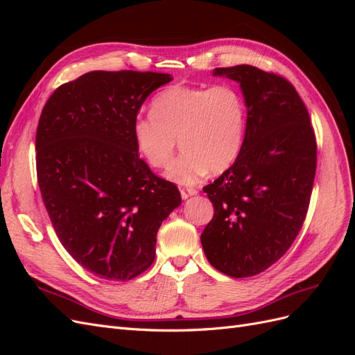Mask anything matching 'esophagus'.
<instances>
[{"instance_id":"1","label":"esophagus","mask_w":355,"mask_h":355,"mask_svg":"<svg viewBox=\"0 0 355 355\" xmlns=\"http://www.w3.org/2000/svg\"><path fill=\"white\" fill-rule=\"evenodd\" d=\"M198 191L196 188H180V196L184 200L192 197V196H197Z\"/></svg>"}]
</instances>
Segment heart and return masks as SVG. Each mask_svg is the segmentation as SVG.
I'll return each instance as SVG.
<instances>
[{
	"label": "heart",
	"instance_id": "heart-1",
	"mask_svg": "<svg viewBox=\"0 0 355 355\" xmlns=\"http://www.w3.org/2000/svg\"><path fill=\"white\" fill-rule=\"evenodd\" d=\"M247 108L232 84L213 87L170 85L151 103V114L133 121V141L148 164L164 167L178 145L182 154L166 176L180 185H194L204 175L222 173L239 158L245 137Z\"/></svg>",
	"mask_w": 355,
	"mask_h": 355
}]
</instances>
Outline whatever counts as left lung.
I'll return each instance as SVG.
<instances>
[{"label": "left lung", "instance_id": "8db88e82", "mask_svg": "<svg viewBox=\"0 0 355 355\" xmlns=\"http://www.w3.org/2000/svg\"><path fill=\"white\" fill-rule=\"evenodd\" d=\"M240 84L245 137L235 163L204 188L214 214L201 234L207 261L230 277L265 271L305 220L317 167L313 125L296 89L252 65L213 69Z\"/></svg>", "mask_w": 355, "mask_h": 355}]
</instances>
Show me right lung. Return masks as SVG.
Masks as SVG:
<instances>
[{"mask_svg":"<svg viewBox=\"0 0 355 355\" xmlns=\"http://www.w3.org/2000/svg\"><path fill=\"white\" fill-rule=\"evenodd\" d=\"M170 73L92 71L60 85L42 108L37 176L58 237L83 268L127 282L155 259L157 232L180 206L175 184L139 158L132 125Z\"/></svg>","mask_w":355,"mask_h":355,"instance_id":"add662e5","label":"right lung"}]
</instances>
